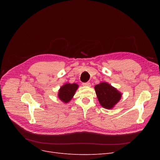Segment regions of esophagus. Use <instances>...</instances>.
Returning <instances> with one entry per match:
<instances>
[{
	"label": "esophagus",
	"instance_id": "34e87169",
	"mask_svg": "<svg viewBox=\"0 0 160 160\" xmlns=\"http://www.w3.org/2000/svg\"><path fill=\"white\" fill-rule=\"evenodd\" d=\"M82 84H83V86H88V87H90L91 86V84H90L89 82H86V83H83Z\"/></svg>",
	"mask_w": 160,
	"mask_h": 160
}]
</instances>
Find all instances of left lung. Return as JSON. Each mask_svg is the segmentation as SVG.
<instances>
[{"mask_svg": "<svg viewBox=\"0 0 160 160\" xmlns=\"http://www.w3.org/2000/svg\"><path fill=\"white\" fill-rule=\"evenodd\" d=\"M95 89L99 103L106 109L113 108L122 97V94L117 89L107 83L96 85Z\"/></svg>", "mask_w": 160, "mask_h": 160, "instance_id": "8db88e82", "label": "left lung"}]
</instances>
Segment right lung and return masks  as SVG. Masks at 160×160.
Segmentation results:
<instances>
[{
	"mask_svg": "<svg viewBox=\"0 0 160 160\" xmlns=\"http://www.w3.org/2000/svg\"><path fill=\"white\" fill-rule=\"evenodd\" d=\"M77 88H78V85L75 83H67L61 87L59 89V95L58 96H59V99L63 101L64 103L69 102L72 98Z\"/></svg>",
	"mask_w": 160,
	"mask_h": 160,
	"instance_id": "add662e5",
	"label": "right lung"
}]
</instances>
